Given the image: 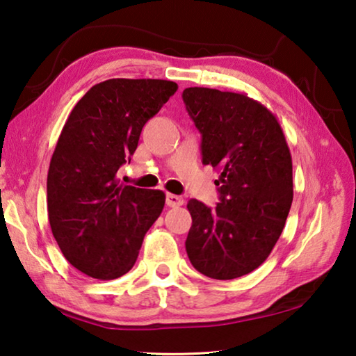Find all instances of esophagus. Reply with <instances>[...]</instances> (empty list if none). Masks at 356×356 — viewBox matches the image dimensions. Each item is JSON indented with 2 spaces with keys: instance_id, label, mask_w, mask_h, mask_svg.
I'll return each instance as SVG.
<instances>
[{
  "instance_id": "obj_1",
  "label": "esophagus",
  "mask_w": 356,
  "mask_h": 356,
  "mask_svg": "<svg viewBox=\"0 0 356 356\" xmlns=\"http://www.w3.org/2000/svg\"><path fill=\"white\" fill-rule=\"evenodd\" d=\"M184 204V197L182 196H177V195H171V193H168L166 195V206L168 207H180Z\"/></svg>"
}]
</instances>
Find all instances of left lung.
<instances>
[{"label":"left lung","mask_w":356,"mask_h":356,"mask_svg":"<svg viewBox=\"0 0 356 356\" xmlns=\"http://www.w3.org/2000/svg\"><path fill=\"white\" fill-rule=\"evenodd\" d=\"M184 104L202 136V163L218 168L220 202L196 200L185 248L213 280L256 270L278 242L293 200L292 156L276 118L245 94L186 88Z\"/></svg>","instance_id":"8db88e82"}]
</instances>
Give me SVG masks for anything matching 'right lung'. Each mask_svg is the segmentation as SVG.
Returning <instances> with one entry per match:
<instances>
[{
	"instance_id": "obj_1",
	"label": "right lung",
	"mask_w": 356,
	"mask_h": 356,
	"mask_svg": "<svg viewBox=\"0 0 356 356\" xmlns=\"http://www.w3.org/2000/svg\"><path fill=\"white\" fill-rule=\"evenodd\" d=\"M177 84L113 80L95 84L65 120L47 177L53 237L84 275L114 280L134 267L143 238L165 207V193L120 184L141 130Z\"/></svg>"
}]
</instances>
